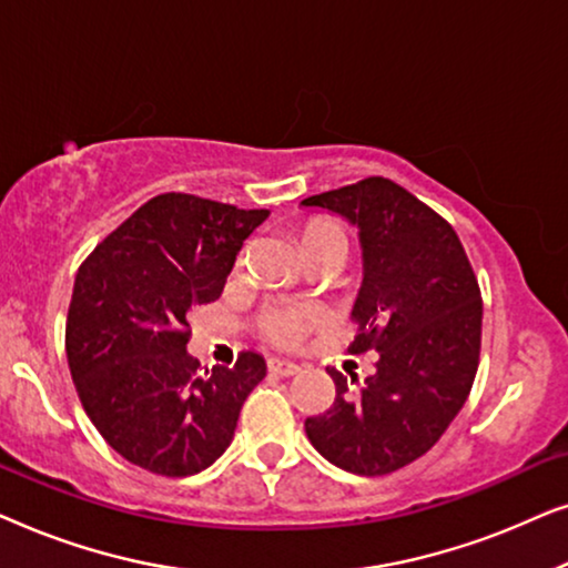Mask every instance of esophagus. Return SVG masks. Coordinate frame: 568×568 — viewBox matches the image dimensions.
I'll return each mask as SVG.
<instances>
[{"mask_svg": "<svg viewBox=\"0 0 568 568\" xmlns=\"http://www.w3.org/2000/svg\"><path fill=\"white\" fill-rule=\"evenodd\" d=\"M268 369L274 372V375L292 377L300 372V364H294L292 359H282V356H274V359H268Z\"/></svg>", "mask_w": 568, "mask_h": 568, "instance_id": "obj_1", "label": "esophagus"}]
</instances>
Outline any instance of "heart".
<instances>
[{"mask_svg":"<svg viewBox=\"0 0 568 568\" xmlns=\"http://www.w3.org/2000/svg\"><path fill=\"white\" fill-rule=\"evenodd\" d=\"M331 243H344V230L338 224L328 220H315L310 222L305 230H302V251H310V247L317 245H331ZM323 313L315 307H297L290 305V302H278V305L268 307L266 315H263V331L271 341L276 344H294L300 341L302 333L310 323H321Z\"/></svg>","mask_w":568,"mask_h":568,"instance_id":"1","label":"heart"}]
</instances>
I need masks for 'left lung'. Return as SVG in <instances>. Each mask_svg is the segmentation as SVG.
Instances as JSON below:
<instances>
[{
  "instance_id": "8db88e82",
  "label": "left lung",
  "mask_w": 568,
  "mask_h": 568,
  "mask_svg": "<svg viewBox=\"0 0 568 568\" xmlns=\"http://www.w3.org/2000/svg\"><path fill=\"white\" fill-rule=\"evenodd\" d=\"M356 227L362 286L352 321L354 354L375 348L377 372L359 393L336 369V400L305 422L325 460L356 476H385L414 463L460 414L480 354V292L455 230L387 178L310 196ZM354 383V379H352Z\"/></svg>"
}]
</instances>
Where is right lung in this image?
<instances>
[{"mask_svg": "<svg viewBox=\"0 0 568 568\" xmlns=\"http://www.w3.org/2000/svg\"><path fill=\"white\" fill-rule=\"evenodd\" d=\"M266 216L162 193L77 271L67 317L74 387L103 439L139 468L170 478L206 470L266 377L255 352L212 372L189 354V313L220 297L245 237Z\"/></svg>", "mask_w": 568, "mask_h": 568, "instance_id": "add662e5", "label": "right lung"}]
</instances>
